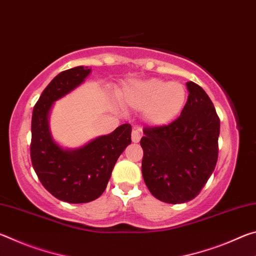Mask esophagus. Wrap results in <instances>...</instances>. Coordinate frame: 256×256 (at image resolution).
<instances>
[{
	"label": "esophagus",
	"mask_w": 256,
	"mask_h": 256,
	"mask_svg": "<svg viewBox=\"0 0 256 256\" xmlns=\"http://www.w3.org/2000/svg\"><path fill=\"white\" fill-rule=\"evenodd\" d=\"M131 136H132V141L134 142V144H138V142L141 140V133H140V130H138V128H133Z\"/></svg>",
	"instance_id": "1"
}]
</instances>
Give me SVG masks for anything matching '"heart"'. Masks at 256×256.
Listing matches in <instances>:
<instances>
[{
	"label": "heart",
	"instance_id": "b5f03b06",
	"mask_svg": "<svg viewBox=\"0 0 256 256\" xmlns=\"http://www.w3.org/2000/svg\"><path fill=\"white\" fill-rule=\"evenodd\" d=\"M188 100L183 84L162 79L134 81L118 92V102L124 108L142 110L146 123L164 126L178 118Z\"/></svg>",
	"mask_w": 256,
	"mask_h": 256
}]
</instances>
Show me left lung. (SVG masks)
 I'll return each instance as SVG.
<instances>
[{"instance_id":"obj_1","label":"left lung","mask_w":256,"mask_h":256,"mask_svg":"<svg viewBox=\"0 0 256 256\" xmlns=\"http://www.w3.org/2000/svg\"><path fill=\"white\" fill-rule=\"evenodd\" d=\"M188 98L170 125L146 128L142 176L158 200L177 204L193 200L214 170L220 120L206 92L186 82Z\"/></svg>"}]
</instances>
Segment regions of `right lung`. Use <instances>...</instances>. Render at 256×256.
Listing matches in <instances>:
<instances>
[{"instance_id":"1","label":"right lung","mask_w":256,"mask_h":256,"mask_svg":"<svg viewBox=\"0 0 256 256\" xmlns=\"http://www.w3.org/2000/svg\"><path fill=\"white\" fill-rule=\"evenodd\" d=\"M90 73L92 68L82 66L60 72L46 86L32 112V167L52 196L68 203H86L100 196L118 157L132 141L130 124L76 149L63 148L54 140L50 128L54 102L84 84Z\"/></svg>"}]
</instances>
